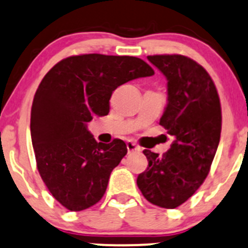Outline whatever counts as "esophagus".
I'll use <instances>...</instances> for the list:
<instances>
[{
  "mask_svg": "<svg viewBox=\"0 0 248 248\" xmlns=\"http://www.w3.org/2000/svg\"><path fill=\"white\" fill-rule=\"evenodd\" d=\"M127 150H128V153H133V151H140L141 149L133 141H127Z\"/></svg>",
  "mask_w": 248,
  "mask_h": 248,
  "instance_id": "1",
  "label": "esophagus"
}]
</instances>
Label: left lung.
<instances>
[{
	"instance_id": "obj_1",
	"label": "left lung",
	"mask_w": 248,
	"mask_h": 248,
	"mask_svg": "<svg viewBox=\"0 0 248 248\" xmlns=\"http://www.w3.org/2000/svg\"><path fill=\"white\" fill-rule=\"evenodd\" d=\"M167 78L168 103L160 124L174 138L158 156L144 150L149 166L137 178L144 198L162 208H175L195 194L207 177L222 131V109L207 71L180 54L149 55Z\"/></svg>"
}]
</instances>
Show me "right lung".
Instances as JSON below:
<instances>
[{
    "label": "right lung",
    "mask_w": 248,
    "mask_h": 248,
    "mask_svg": "<svg viewBox=\"0 0 248 248\" xmlns=\"http://www.w3.org/2000/svg\"><path fill=\"white\" fill-rule=\"evenodd\" d=\"M154 74L137 57L93 53L60 60L42 78L31 108V140L43 183L66 210L95 205L127 154L121 139L97 143L87 124L109 114L119 86Z\"/></svg>",
    "instance_id": "1"
}]
</instances>
